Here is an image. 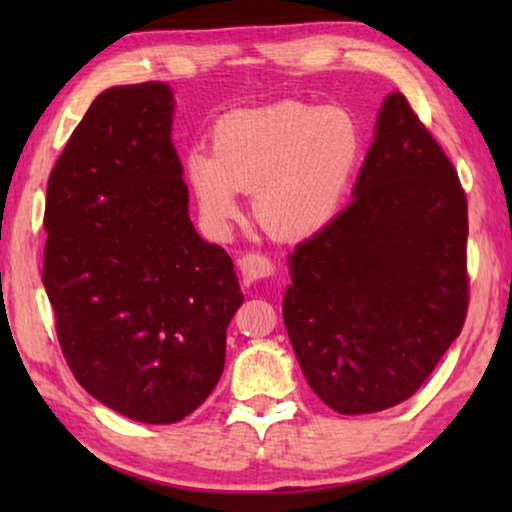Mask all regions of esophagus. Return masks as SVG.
<instances>
[{"mask_svg":"<svg viewBox=\"0 0 512 512\" xmlns=\"http://www.w3.org/2000/svg\"><path fill=\"white\" fill-rule=\"evenodd\" d=\"M240 272H242V279L247 284L256 282V279H263V277H270L272 272H275V265L265 254L261 251H249V254H244L240 258Z\"/></svg>","mask_w":512,"mask_h":512,"instance_id":"34e87169","label":"esophagus"}]
</instances>
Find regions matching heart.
I'll return each instance as SVG.
<instances>
[{"instance_id": "b5f03b06", "label": "heart", "mask_w": 512, "mask_h": 512, "mask_svg": "<svg viewBox=\"0 0 512 512\" xmlns=\"http://www.w3.org/2000/svg\"><path fill=\"white\" fill-rule=\"evenodd\" d=\"M363 156V132L352 111L284 100L221 116L212 151L184 160L202 221L226 230L240 214V191H254V214L279 237H307L345 205Z\"/></svg>"}]
</instances>
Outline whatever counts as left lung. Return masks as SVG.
Returning a JSON list of instances; mask_svg holds the SVG:
<instances>
[{"instance_id":"8db88e82","label":"left lung","mask_w":512,"mask_h":512,"mask_svg":"<svg viewBox=\"0 0 512 512\" xmlns=\"http://www.w3.org/2000/svg\"><path fill=\"white\" fill-rule=\"evenodd\" d=\"M466 237L457 170L389 95L354 200L291 254L284 324L328 408L368 415L422 387L464 328Z\"/></svg>"}]
</instances>
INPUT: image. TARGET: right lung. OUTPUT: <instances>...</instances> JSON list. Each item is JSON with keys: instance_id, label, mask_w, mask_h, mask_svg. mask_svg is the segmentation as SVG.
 <instances>
[{"instance_id": "1", "label": "right lung", "mask_w": 512, "mask_h": 512, "mask_svg": "<svg viewBox=\"0 0 512 512\" xmlns=\"http://www.w3.org/2000/svg\"><path fill=\"white\" fill-rule=\"evenodd\" d=\"M172 111L160 81L104 90L46 188L41 279L62 356L90 396L144 424L207 401L244 300L230 256L188 219Z\"/></svg>"}]
</instances>
